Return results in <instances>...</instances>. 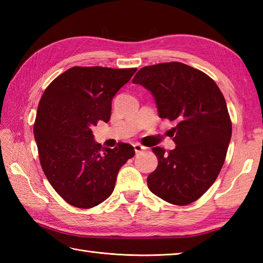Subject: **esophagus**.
<instances>
[{"mask_svg": "<svg viewBox=\"0 0 263 263\" xmlns=\"http://www.w3.org/2000/svg\"><path fill=\"white\" fill-rule=\"evenodd\" d=\"M133 147H135V152H136V154L141 153L142 150H146V147L141 146L140 143H135V144H133Z\"/></svg>", "mask_w": 263, "mask_h": 263, "instance_id": "esophagus-1", "label": "esophagus"}]
</instances>
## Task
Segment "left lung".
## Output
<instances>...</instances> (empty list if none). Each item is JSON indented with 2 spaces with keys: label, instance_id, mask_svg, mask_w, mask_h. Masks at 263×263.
I'll return each instance as SVG.
<instances>
[{
  "label": "left lung",
  "instance_id": "left-lung-1",
  "mask_svg": "<svg viewBox=\"0 0 263 263\" xmlns=\"http://www.w3.org/2000/svg\"><path fill=\"white\" fill-rule=\"evenodd\" d=\"M152 92L160 119L175 121L170 153L153 148L158 166L147 178L154 194L185 205L205 193L219 174L232 137L225 98L210 77L180 62L144 66L132 80Z\"/></svg>",
  "mask_w": 263,
  "mask_h": 263
}]
</instances>
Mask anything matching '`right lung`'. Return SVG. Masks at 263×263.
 Listing matches in <instances>:
<instances>
[{
  "label": "right lung",
  "mask_w": 263,
  "mask_h": 263,
  "mask_svg": "<svg viewBox=\"0 0 263 263\" xmlns=\"http://www.w3.org/2000/svg\"><path fill=\"white\" fill-rule=\"evenodd\" d=\"M136 71L73 66L43 93L33 124L39 160L53 189L71 205L102 203L113 192L121 167L135 156L128 143L102 147L91 127L109 121L113 97Z\"/></svg>",
  "instance_id": "right-lung-1"
}]
</instances>
